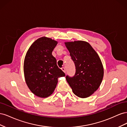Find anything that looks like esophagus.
<instances>
[{"instance_id": "esophagus-1", "label": "esophagus", "mask_w": 127, "mask_h": 127, "mask_svg": "<svg viewBox=\"0 0 127 127\" xmlns=\"http://www.w3.org/2000/svg\"><path fill=\"white\" fill-rule=\"evenodd\" d=\"M61 70H62L64 73H66V68H65L64 67H62L61 68Z\"/></svg>"}]
</instances>
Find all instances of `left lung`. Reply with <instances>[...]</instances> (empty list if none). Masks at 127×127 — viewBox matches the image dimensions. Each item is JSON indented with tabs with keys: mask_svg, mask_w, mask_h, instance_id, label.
I'll return each mask as SVG.
<instances>
[{
	"mask_svg": "<svg viewBox=\"0 0 127 127\" xmlns=\"http://www.w3.org/2000/svg\"><path fill=\"white\" fill-rule=\"evenodd\" d=\"M66 46L74 61L76 72L66 79L76 96L86 98L96 91L103 77V67L97 53L86 42H66Z\"/></svg>",
	"mask_w": 127,
	"mask_h": 127,
	"instance_id": "8db88e82",
	"label": "left lung"
}]
</instances>
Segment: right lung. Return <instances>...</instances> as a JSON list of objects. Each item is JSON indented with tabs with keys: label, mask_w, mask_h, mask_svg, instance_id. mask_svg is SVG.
Wrapping results in <instances>:
<instances>
[{
	"label": "right lung",
	"mask_w": 127,
	"mask_h": 127,
	"mask_svg": "<svg viewBox=\"0 0 127 127\" xmlns=\"http://www.w3.org/2000/svg\"><path fill=\"white\" fill-rule=\"evenodd\" d=\"M57 42L46 37L36 40L27 52L24 72L27 85L37 96L45 98L54 92L58 78L65 76L52 55Z\"/></svg>",
	"instance_id": "right-lung-1"
}]
</instances>
